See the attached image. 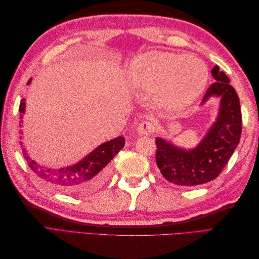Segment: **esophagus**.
Masks as SVG:
<instances>
[{"label":"esophagus","instance_id":"1","mask_svg":"<svg viewBox=\"0 0 259 259\" xmlns=\"http://www.w3.org/2000/svg\"><path fill=\"white\" fill-rule=\"evenodd\" d=\"M155 130V124L151 121H144L138 125L137 132L140 136L152 135Z\"/></svg>","mask_w":259,"mask_h":259}]
</instances>
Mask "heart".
<instances>
[{
    "instance_id": "obj_1",
    "label": "heart",
    "mask_w": 259,
    "mask_h": 259,
    "mask_svg": "<svg viewBox=\"0 0 259 259\" xmlns=\"http://www.w3.org/2000/svg\"><path fill=\"white\" fill-rule=\"evenodd\" d=\"M136 90L155 92L160 103L173 110L191 105L204 90L207 70L199 58L149 52L132 62L128 71Z\"/></svg>"
}]
</instances>
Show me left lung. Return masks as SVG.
Wrapping results in <instances>:
<instances>
[{"mask_svg":"<svg viewBox=\"0 0 259 259\" xmlns=\"http://www.w3.org/2000/svg\"><path fill=\"white\" fill-rule=\"evenodd\" d=\"M211 74L216 81L207 89L203 101L213 95L221 96V110L201 144L185 151L156 138V165L164 178L178 186H198L218 177L240 142L242 114L238 94L218 66Z\"/></svg>","mask_w":259,"mask_h":259,"instance_id":"obj_1","label":"left lung"}]
</instances>
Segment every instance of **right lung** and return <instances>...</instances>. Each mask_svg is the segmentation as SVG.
Segmentation results:
<instances>
[{"label": "right lung", "instance_id": "1", "mask_svg": "<svg viewBox=\"0 0 259 259\" xmlns=\"http://www.w3.org/2000/svg\"><path fill=\"white\" fill-rule=\"evenodd\" d=\"M31 79L28 81V84ZM25 99L20 101L19 111L25 113ZM21 119V114H20ZM21 126V124H19ZM125 145L124 137H117L99 146L86 158L73 166L53 169L43 167L30 159L23 149V156L33 173L53 189L68 194L81 195L90 193L103 185L109 175V163Z\"/></svg>", "mask_w": 259, "mask_h": 259}]
</instances>
